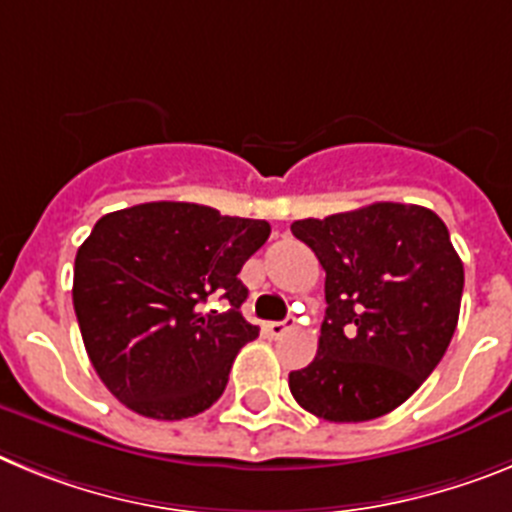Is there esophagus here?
Instances as JSON below:
<instances>
[{"label": "esophagus", "mask_w": 512, "mask_h": 512, "mask_svg": "<svg viewBox=\"0 0 512 512\" xmlns=\"http://www.w3.org/2000/svg\"><path fill=\"white\" fill-rule=\"evenodd\" d=\"M293 327V319H283V322H268L265 324V332L270 337H283Z\"/></svg>", "instance_id": "obj_1"}]
</instances>
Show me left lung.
<instances>
[{
	"instance_id": "obj_1",
	"label": "left lung",
	"mask_w": 512,
	"mask_h": 512,
	"mask_svg": "<svg viewBox=\"0 0 512 512\" xmlns=\"http://www.w3.org/2000/svg\"><path fill=\"white\" fill-rule=\"evenodd\" d=\"M324 268L319 350L288 373L293 399L330 422L397 410L441 363L459 322L464 265L430 208L371 203L291 224Z\"/></svg>"
}]
</instances>
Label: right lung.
Listing matches in <instances>:
<instances>
[{"label":"right lung","mask_w":512,"mask_h":512,"mask_svg":"<svg viewBox=\"0 0 512 512\" xmlns=\"http://www.w3.org/2000/svg\"><path fill=\"white\" fill-rule=\"evenodd\" d=\"M270 224L198 203L105 213L74 260V311L102 384L128 410L182 420L224 394L231 363L260 335L237 275ZM224 300V310H213Z\"/></svg>","instance_id":"obj_1"}]
</instances>
